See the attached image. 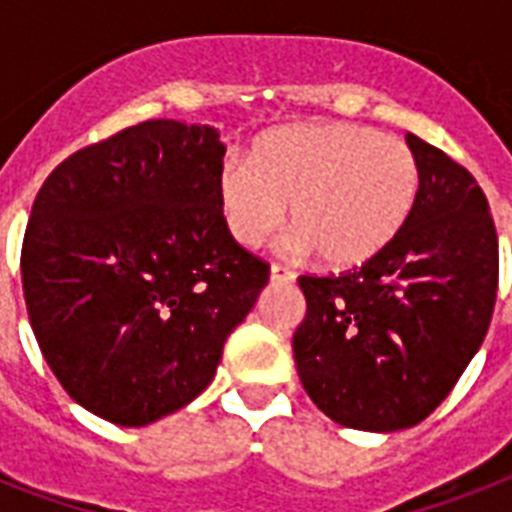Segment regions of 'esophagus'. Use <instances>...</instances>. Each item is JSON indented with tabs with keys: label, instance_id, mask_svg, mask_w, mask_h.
Wrapping results in <instances>:
<instances>
[{
	"label": "esophagus",
	"instance_id": "34e87169",
	"mask_svg": "<svg viewBox=\"0 0 512 512\" xmlns=\"http://www.w3.org/2000/svg\"><path fill=\"white\" fill-rule=\"evenodd\" d=\"M271 279L273 281H292V279H295V273L289 271V268H284V265L273 263L271 265Z\"/></svg>",
	"mask_w": 512,
	"mask_h": 512
}]
</instances>
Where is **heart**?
<instances>
[{
  "mask_svg": "<svg viewBox=\"0 0 512 512\" xmlns=\"http://www.w3.org/2000/svg\"><path fill=\"white\" fill-rule=\"evenodd\" d=\"M420 196V164L404 140L372 127L321 122L284 127L228 162L217 204L244 247H260L287 220L292 249L319 252L329 268H353L380 255L404 231Z\"/></svg>",
  "mask_w": 512,
  "mask_h": 512,
  "instance_id": "obj_1",
  "label": "heart"
}]
</instances>
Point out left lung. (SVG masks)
I'll return each mask as SVG.
<instances>
[{"label": "left lung", "mask_w": 512, "mask_h": 512, "mask_svg": "<svg viewBox=\"0 0 512 512\" xmlns=\"http://www.w3.org/2000/svg\"><path fill=\"white\" fill-rule=\"evenodd\" d=\"M420 196L404 231L340 276H300L305 319L292 337L300 382L345 428H412L436 409L492 321L500 247L481 185L406 135Z\"/></svg>", "instance_id": "1"}]
</instances>
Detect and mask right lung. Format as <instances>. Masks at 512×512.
Returning a JSON list of instances; mask_svg holds the SVG:
<instances>
[{
	"label": "right lung",
	"mask_w": 512,
	"mask_h": 512,
	"mask_svg": "<svg viewBox=\"0 0 512 512\" xmlns=\"http://www.w3.org/2000/svg\"><path fill=\"white\" fill-rule=\"evenodd\" d=\"M223 156L215 127L151 119L71 154L36 193L28 321L63 390L114 425L191 404L268 284L220 215Z\"/></svg>",
	"instance_id": "obj_1"
}]
</instances>
